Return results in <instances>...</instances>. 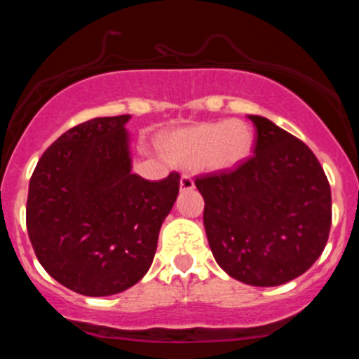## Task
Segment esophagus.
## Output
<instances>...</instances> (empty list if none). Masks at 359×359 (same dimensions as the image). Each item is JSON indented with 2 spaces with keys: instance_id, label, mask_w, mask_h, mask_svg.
I'll return each instance as SVG.
<instances>
[{
  "instance_id": "esophagus-1",
  "label": "esophagus",
  "mask_w": 359,
  "mask_h": 359,
  "mask_svg": "<svg viewBox=\"0 0 359 359\" xmlns=\"http://www.w3.org/2000/svg\"><path fill=\"white\" fill-rule=\"evenodd\" d=\"M194 189V180L191 175H182L180 177V191H192Z\"/></svg>"
}]
</instances>
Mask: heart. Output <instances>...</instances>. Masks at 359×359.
Returning <instances> with one entry per match:
<instances>
[{"label": "heart", "instance_id": "b5f03b06", "mask_svg": "<svg viewBox=\"0 0 359 359\" xmlns=\"http://www.w3.org/2000/svg\"><path fill=\"white\" fill-rule=\"evenodd\" d=\"M253 143L255 135L248 123L221 119L168 131L162 137L160 150L179 165L229 172L248 160Z\"/></svg>", "mask_w": 359, "mask_h": 359}]
</instances>
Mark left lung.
Wrapping results in <instances>:
<instances>
[{"label": "left lung", "mask_w": 359, "mask_h": 359, "mask_svg": "<svg viewBox=\"0 0 359 359\" xmlns=\"http://www.w3.org/2000/svg\"><path fill=\"white\" fill-rule=\"evenodd\" d=\"M253 155L231 172L197 177L209 246L229 277L277 287L300 277L324 251L331 187L306 143L263 116Z\"/></svg>", "instance_id": "8db88e82"}]
</instances>
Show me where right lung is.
Segmentation results:
<instances>
[{
    "label": "right lung",
    "instance_id": "obj_1",
    "mask_svg": "<svg viewBox=\"0 0 359 359\" xmlns=\"http://www.w3.org/2000/svg\"><path fill=\"white\" fill-rule=\"evenodd\" d=\"M130 114L94 118L45 150L30 179L27 229L40 265L88 297L140 282L154 262L180 175L150 182L131 172Z\"/></svg>",
    "mask_w": 359,
    "mask_h": 359
}]
</instances>
